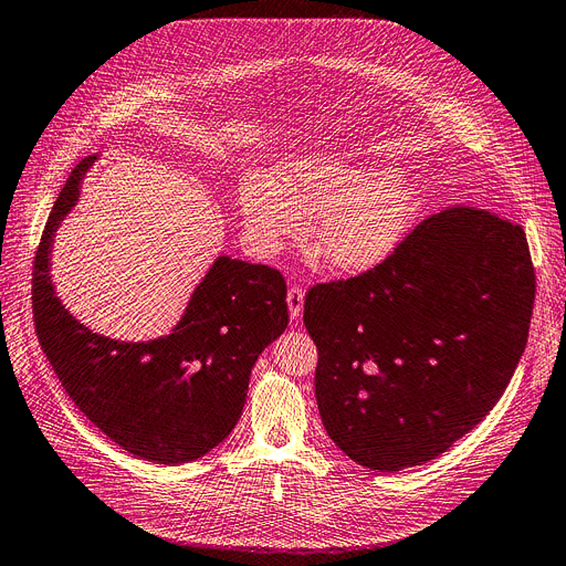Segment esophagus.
<instances>
[{"instance_id": "obj_1", "label": "esophagus", "mask_w": 566, "mask_h": 566, "mask_svg": "<svg viewBox=\"0 0 566 566\" xmlns=\"http://www.w3.org/2000/svg\"><path fill=\"white\" fill-rule=\"evenodd\" d=\"M287 308H290V318L300 321L304 313V290L300 285H292L287 290Z\"/></svg>"}]
</instances>
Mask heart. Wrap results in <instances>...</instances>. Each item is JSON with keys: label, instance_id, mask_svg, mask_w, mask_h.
Listing matches in <instances>:
<instances>
[{"label": "heart", "instance_id": "1", "mask_svg": "<svg viewBox=\"0 0 566 566\" xmlns=\"http://www.w3.org/2000/svg\"><path fill=\"white\" fill-rule=\"evenodd\" d=\"M422 197L395 171L306 155L276 176L245 174L239 211L262 258L300 241L313 222L311 253L336 274H365L386 262L413 230Z\"/></svg>", "mask_w": 566, "mask_h": 566}]
</instances>
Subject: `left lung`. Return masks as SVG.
Segmentation results:
<instances>
[{
	"mask_svg": "<svg viewBox=\"0 0 566 566\" xmlns=\"http://www.w3.org/2000/svg\"><path fill=\"white\" fill-rule=\"evenodd\" d=\"M534 290L523 228L469 207L422 220L367 274L311 287L304 325L329 439L371 471L446 453L504 395Z\"/></svg>",
	"mask_w": 566,
	"mask_h": 566,
	"instance_id": "left-lung-1",
	"label": "left lung"
}]
</instances>
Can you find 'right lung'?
I'll return each instance as SVG.
<instances>
[{
  "instance_id": "obj_1",
  "label": "right lung",
  "mask_w": 566,
  "mask_h": 566,
  "mask_svg": "<svg viewBox=\"0 0 566 566\" xmlns=\"http://www.w3.org/2000/svg\"><path fill=\"white\" fill-rule=\"evenodd\" d=\"M97 160L76 165L41 234L32 279L39 342L66 395L113 443L148 462L186 464L239 422L258 357L287 327L285 281L271 266L218 255L169 334L120 342L85 327L55 295L51 253Z\"/></svg>"
}]
</instances>
